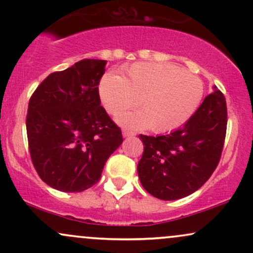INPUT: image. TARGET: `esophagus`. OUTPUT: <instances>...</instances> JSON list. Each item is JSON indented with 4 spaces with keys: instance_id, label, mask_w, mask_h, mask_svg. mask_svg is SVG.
<instances>
[{
    "instance_id": "1",
    "label": "esophagus",
    "mask_w": 253,
    "mask_h": 253,
    "mask_svg": "<svg viewBox=\"0 0 253 253\" xmlns=\"http://www.w3.org/2000/svg\"><path fill=\"white\" fill-rule=\"evenodd\" d=\"M123 135H124V136H133V135H135V133L133 132V130L124 129V130H123Z\"/></svg>"
}]
</instances>
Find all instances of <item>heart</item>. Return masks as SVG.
Returning <instances> with one entry per match:
<instances>
[{
    "label": "heart",
    "instance_id": "1",
    "mask_svg": "<svg viewBox=\"0 0 253 253\" xmlns=\"http://www.w3.org/2000/svg\"><path fill=\"white\" fill-rule=\"evenodd\" d=\"M202 83L195 75L164 63H134L123 68L121 76L108 72L100 82L103 107L112 115L133 108L119 121L129 127H149L169 132L194 114L202 98Z\"/></svg>",
    "mask_w": 253,
    "mask_h": 253
}]
</instances>
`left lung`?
Wrapping results in <instances>:
<instances>
[{
    "label": "left lung",
    "mask_w": 253,
    "mask_h": 253,
    "mask_svg": "<svg viewBox=\"0 0 253 253\" xmlns=\"http://www.w3.org/2000/svg\"><path fill=\"white\" fill-rule=\"evenodd\" d=\"M226 128V98L214 86L181 128L165 135H139L144 152L136 169L144 189L172 201L201 188L219 164Z\"/></svg>",
    "instance_id": "obj_1"
}]
</instances>
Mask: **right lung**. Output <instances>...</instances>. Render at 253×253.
<instances>
[{
  "label": "right lung",
  "instance_id": "add662e5",
  "mask_svg": "<svg viewBox=\"0 0 253 253\" xmlns=\"http://www.w3.org/2000/svg\"><path fill=\"white\" fill-rule=\"evenodd\" d=\"M106 60L82 59L48 75L28 102L26 129L32 163L46 184L80 193L96 184L121 128L101 106Z\"/></svg>",
  "mask_w": 253,
  "mask_h": 253
}]
</instances>
